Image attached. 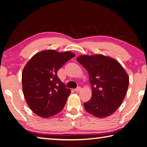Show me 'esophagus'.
I'll return each instance as SVG.
<instances>
[{
    "mask_svg": "<svg viewBox=\"0 0 147 147\" xmlns=\"http://www.w3.org/2000/svg\"><path fill=\"white\" fill-rule=\"evenodd\" d=\"M81 89H82V88H80V87H78V88H76L75 89H74V91H75L76 92H79L81 91Z\"/></svg>",
    "mask_w": 147,
    "mask_h": 147,
    "instance_id": "1",
    "label": "esophagus"
}]
</instances>
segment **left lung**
I'll list each match as a JSON object with an SVG mask.
<instances>
[{"label":"left lung","instance_id":"obj_1","mask_svg":"<svg viewBox=\"0 0 147 147\" xmlns=\"http://www.w3.org/2000/svg\"><path fill=\"white\" fill-rule=\"evenodd\" d=\"M76 59L88 71L91 85V98L84 104L86 110L98 118L112 115L126 96L128 74L115 59L102 54L82 55Z\"/></svg>","mask_w":147,"mask_h":147}]
</instances>
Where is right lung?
Returning a JSON list of instances; mask_svg holds the SVG:
<instances>
[{"mask_svg": "<svg viewBox=\"0 0 147 147\" xmlns=\"http://www.w3.org/2000/svg\"><path fill=\"white\" fill-rule=\"evenodd\" d=\"M74 56L71 52L46 50L35 54L24 66L22 73L24 96L36 115L48 118L63 109L71 89L65 88L57 72Z\"/></svg>", "mask_w": 147, "mask_h": 147, "instance_id": "add662e5", "label": "right lung"}]
</instances>
